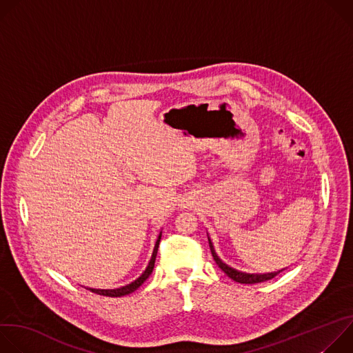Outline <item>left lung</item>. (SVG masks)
Returning a JSON list of instances; mask_svg holds the SVG:
<instances>
[{"label": "left lung", "mask_w": 353, "mask_h": 353, "mask_svg": "<svg viewBox=\"0 0 353 353\" xmlns=\"http://www.w3.org/2000/svg\"><path fill=\"white\" fill-rule=\"evenodd\" d=\"M208 241H210V248H211V253H212V257L215 260V263L218 264V267L233 281L239 282V283H260V282H264V281H268V279H272L274 276H276L281 271L278 272H268V274H245V272H240L229 265H226L215 253L214 250V245H212V241L211 239L208 237Z\"/></svg>", "instance_id": "obj_1"}]
</instances>
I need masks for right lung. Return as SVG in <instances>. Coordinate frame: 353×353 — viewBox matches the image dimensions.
Segmentation results:
<instances>
[{"instance_id": "1", "label": "right lung", "mask_w": 353, "mask_h": 353, "mask_svg": "<svg viewBox=\"0 0 353 353\" xmlns=\"http://www.w3.org/2000/svg\"><path fill=\"white\" fill-rule=\"evenodd\" d=\"M161 237H162V233L159 234L158 240H157V244H155V248H154V253H152V257H150V261L146 267V270L142 272V275L139 278H137L134 282L123 286V288H117V289H92L89 288L90 292L96 293V294H100V296H109V297H121V296H125V294H130L132 293L134 290H137L148 278L149 275L152 274L154 271V267H155V260H157V254H158V248H159V241H161Z\"/></svg>"}]
</instances>
